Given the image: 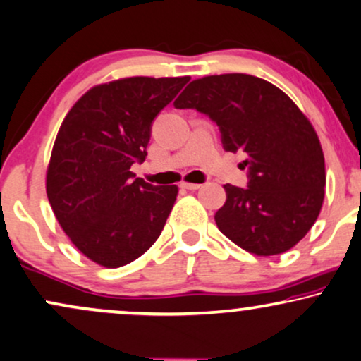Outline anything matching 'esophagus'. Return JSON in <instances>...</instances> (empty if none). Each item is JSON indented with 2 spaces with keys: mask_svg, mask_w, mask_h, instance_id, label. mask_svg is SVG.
I'll use <instances>...</instances> for the list:
<instances>
[{
  "mask_svg": "<svg viewBox=\"0 0 361 361\" xmlns=\"http://www.w3.org/2000/svg\"><path fill=\"white\" fill-rule=\"evenodd\" d=\"M181 188L190 190V191H195V190L202 188V185H200V183H188V181H183V183H181Z\"/></svg>",
  "mask_w": 361,
  "mask_h": 361,
  "instance_id": "1",
  "label": "esophagus"
}]
</instances>
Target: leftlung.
Wrapping results in <instances>:
<instances>
[{
  "label": "left lung",
  "instance_id": "1",
  "mask_svg": "<svg viewBox=\"0 0 361 361\" xmlns=\"http://www.w3.org/2000/svg\"><path fill=\"white\" fill-rule=\"evenodd\" d=\"M175 106L204 113L226 152L246 153L248 188L225 185L214 214L221 233L258 257L293 248L325 198V158L308 118L275 85L243 73L191 81Z\"/></svg>",
  "mask_w": 361,
  "mask_h": 361
}]
</instances>
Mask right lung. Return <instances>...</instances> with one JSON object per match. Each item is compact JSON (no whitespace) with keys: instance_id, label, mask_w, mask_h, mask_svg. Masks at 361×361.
Wrapping results in <instances>:
<instances>
[{"instance_id":"right-lung-1","label":"right lung","mask_w":361,"mask_h":361,"mask_svg":"<svg viewBox=\"0 0 361 361\" xmlns=\"http://www.w3.org/2000/svg\"><path fill=\"white\" fill-rule=\"evenodd\" d=\"M188 81L133 76L93 86L59 126L47 195L59 226L91 262L123 267L161 235L178 186H153L130 168L145 161L153 120Z\"/></svg>"}]
</instances>
